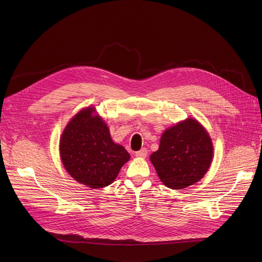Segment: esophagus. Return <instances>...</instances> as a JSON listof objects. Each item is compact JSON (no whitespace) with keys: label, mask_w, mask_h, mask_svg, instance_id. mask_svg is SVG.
<instances>
[{"label":"esophagus","mask_w":262,"mask_h":262,"mask_svg":"<svg viewBox=\"0 0 262 262\" xmlns=\"http://www.w3.org/2000/svg\"><path fill=\"white\" fill-rule=\"evenodd\" d=\"M135 155H136V157H137V158H142V159H145V158L147 157V149H146V148H142L141 150L137 151Z\"/></svg>","instance_id":"obj_1"}]
</instances>
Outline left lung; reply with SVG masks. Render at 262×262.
<instances>
[{
    "instance_id": "left-lung-1",
    "label": "left lung",
    "mask_w": 262,
    "mask_h": 262,
    "mask_svg": "<svg viewBox=\"0 0 262 262\" xmlns=\"http://www.w3.org/2000/svg\"><path fill=\"white\" fill-rule=\"evenodd\" d=\"M212 151L204 127L197 120L186 119L163 134L159 150L150 156V161L166 186L181 190L205 175Z\"/></svg>"
}]
</instances>
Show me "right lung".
Wrapping results in <instances>:
<instances>
[{
  "label": "right lung",
  "mask_w": 262,
  "mask_h": 262,
  "mask_svg": "<svg viewBox=\"0 0 262 262\" xmlns=\"http://www.w3.org/2000/svg\"><path fill=\"white\" fill-rule=\"evenodd\" d=\"M93 112L87 107L67 124L60 140V156L71 177L100 189L115 180L130 157L123 146L112 141L106 124Z\"/></svg>",
  "instance_id": "1"
}]
</instances>
